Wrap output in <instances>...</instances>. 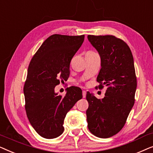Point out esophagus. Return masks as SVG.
Segmentation results:
<instances>
[{"mask_svg": "<svg viewBox=\"0 0 153 153\" xmlns=\"http://www.w3.org/2000/svg\"><path fill=\"white\" fill-rule=\"evenodd\" d=\"M82 95H83V97L85 98V96H86V91H82Z\"/></svg>", "mask_w": 153, "mask_h": 153, "instance_id": "obj_1", "label": "esophagus"}]
</instances>
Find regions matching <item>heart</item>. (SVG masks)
I'll return each mask as SVG.
<instances>
[{
	"label": "heart",
	"mask_w": 153,
	"mask_h": 153,
	"mask_svg": "<svg viewBox=\"0 0 153 153\" xmlns=\"http://www.w3.org/2000/svg\"><path fill=\"white\" fill-rule=\"evenodd\" d=\"M88 53H93V52H88Z\"/></svg>",
	"instance_id": "b5f03b06"
}]
</instances>
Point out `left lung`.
Masks as SVG:
<instances>
[{
	"label": "left lung",
	"instance_id": "1",
	"mask_svg": "<svg viewBox=\"0 0 153 153\" xmlns=\"http://www.w3.org/2000/svg\"><path fill=\"white\" fill-rule=\"evenodd\" d=\"M101 58V69L97 77L100 85L105 86V97L97 99L87 92L88 127L93 135L109 138L118 133L126 123L133 107L137 89L134 58L129 46L114 35H88Z\"/></svg>",
	"mask_w": 153,
	"mask_h": 153
}]
</instances>
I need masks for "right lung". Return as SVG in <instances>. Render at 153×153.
Segmentation results:
<instances>
[{"label":"right lung","mask_w":153,"mask_h":153,"mask_svg":"<svg viewBox=\"0 0 153 153\" xmlns=\"http://www.w3.org/2000/svg\"><path fill=\"white\" fill-rule=\"evenodd\" d=\"M84 35L54 34L40 46L28 65L24 86L25 109L35 130L45 139L61 135L67 113L82 98L80 88H67L65 96L54 88L70 76L71 60L84 40Z\"/></svg>","instance_id":"obj_1"}]
</instances>
